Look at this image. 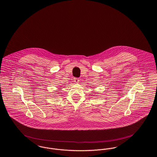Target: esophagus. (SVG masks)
<instances>
[{"mask_svg":"<svg viewBox=\"0 0 157 157\" xmlns=\"http://www.w3.org/2000/svg\"><path fill=\"white\" fill-rule=\"evenodd\" d=\"M74 82H75V83H79V78H74Z\"/></svg>","mask_w":157,"mask_h":157,"instance_id":"1","label":"esophagus"}]
</instances>
